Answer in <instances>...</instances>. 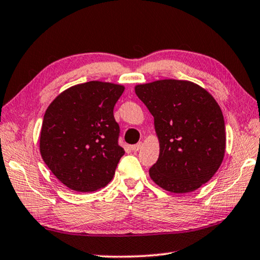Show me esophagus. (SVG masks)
Returning a JSON list of instances; mask_svg holds the SVG:
<instances>
[{"instance_id":"34e87169","label":"esophagus","mask_w":260,"mask_h":260,"mask_svg":"<svg viewBox=\"0 0 260 260\" xmlns=\"http://www.w3.org/2000/svg\"><path fill=\"white\" fill-rule=\"evenodd\" d=\"M142 146H143V143L142 142H139V143H136V144H134V146H132L131 147V149L133 151H139L141 148H142Z\"/></svg>"}]
</instances>
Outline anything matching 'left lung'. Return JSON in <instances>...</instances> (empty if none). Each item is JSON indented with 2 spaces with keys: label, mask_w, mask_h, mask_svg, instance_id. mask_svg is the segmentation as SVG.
I'll return each mask as SVG.
<instances>
[{
  "label": "left lung",
  "mask_w": 260,
  "mask_h": 260,
  "mask_svg": "<svg viewBox=\"0 0 260 260\" xmlns=\"http://www.w3.org/2000/svg\"><path fill=\"white\" fill-rule=\"evenodd\" d=\"M155 120L159 157L149 174L171 192L199 189L213 177L225 155V121L208 91L184 80H158L135 87Z\"/></svg>",
  "instance_id": "8db88e82"
}]
</instances>
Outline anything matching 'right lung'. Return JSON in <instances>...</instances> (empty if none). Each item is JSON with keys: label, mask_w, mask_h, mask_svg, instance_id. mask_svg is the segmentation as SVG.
<instances>
[{"label": "right lung", "mask_w": 260, "mask_h": 260, "mask_svg": "<svg viewBox=\"0 0 260 260\" xmlns=\"http://www.w3.org/2000/svg\"><path fill=\"white\" fill-rule=\"evenodd\" d=\"M125 88L89 81L52 101L43 117L40 152L49 170L70 189L99 190L111 181L124 156L113 108Z\"/></svg>", "instance_id": "1"}]
</instances>
